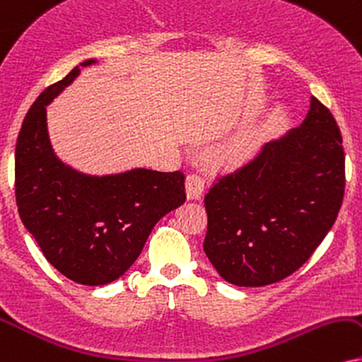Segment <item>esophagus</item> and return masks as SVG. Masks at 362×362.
<instances>
[{"label":"esophagus","mask_w":362,"mask_h":362,"mask_svg":"<svg viewBox=\"0 0 362 362\" xmlns=\"http://www.w3.org/2000/svg\"><path fill=\"white\" fill-rule=\"evenodd\" d=\"M204 191V181L198 174H189L186 177V196L188 199H199Z\"/></svg>","instance_id":"34e87169"}]
</instances>
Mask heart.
<instances>
[{
    "label": "heart",
    "mask_w": 362,
    "mask_h": 362,
    "mask_svg": "<svg viewBox=\"0 0 362 362\" xmlns=\"http://www.w3.org/2000/svg\"><path fill=\"white\" fill-rule=\"evenodd\" d=\"M262 146V131L260 127H248L231 137L215 153L216 163L226 168H238L248 163L258 153Z\"/></svg>",
    "instance_id": "heart-1"
}]
</instances>
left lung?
<instances>
[{
  "instance_id": "obj_1",
  "label": "left lung",
  "mask_w": 362,
  "mask_h": 362,
  "mask_svg": "<svg viewBox=\"0 0 362 362\" xmlns=\"http://www.w3.org/2000/svg\"><path fill=\"white\" fill-rule=\"evenodd\" d=\"M344 147L336 119L310 97L304 122L267 142L255 160L204 196L203 248L238 287L284 280L309 260L344 198Z\"/></svg>"
}]
</instances>
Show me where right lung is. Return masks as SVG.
<instances>
[{
	"label": "right lung",
	"mask_w": 362,
	"mask_h": 362,
	"mask_svg": "<svg viewBox=\"0 0 362 362\" xmlns=\"http://www.w3.org/2000/svg\"><path fill=\"white\" fill-rule=\"evenodd\" d=\"M82 62L40 93L21 124L15 151L16 204L45 258L66 279L107 285L131 269L160 218L185 203L181 171L132 168L87 174L62 160L47 127V105L95 65Z\"/></svg>",
	"instance_id": "right-lung-1"
}]
</instances>
